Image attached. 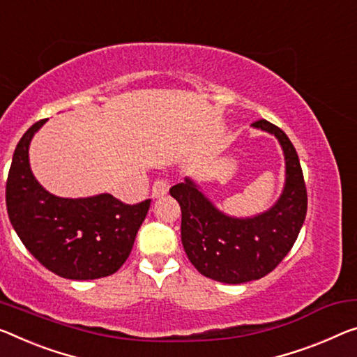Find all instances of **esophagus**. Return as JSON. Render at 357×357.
Wrapping results in <instances>:
<instances>
[{
    "mask_svg": "<svg viewBox=\"0 0 357 357\" xmlns=\"http://www.w3.org/2000/svg\"><path fill=\"white\" fill-rule=\"evenodd\" d=\"M169 191V183L166 180H156L155 183H153V188H151V196L153 197H161L164 195H167Z\"/></svg>",
    "mask_w": 357,
    "mask_h": 357,
    "instance_id": "1",
    "label": "esophagus"
}]
</instances>
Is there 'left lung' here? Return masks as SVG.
Masks as SVG:
<instances>
[{"instance_id": "8db88e82", "label": "left lung", "mask_w": 357, "mask_h": 357, "mask_svg": "<svg viewBox=\"0 0 357 357\" xmlns=\"http://www.w3.org/2000/svg\"><path fill=\"white\" fill-rule=\"evenodd\" d=\"M252 128L274 135L282 148L286 180L278 201L260 213L233 217L202 193L193 178L174 185L182 209V244L193 266L225 284L255 281L273 271L292 249L306 217V186L297 151L278 126L260 119Z\"/></svg>"}]
</instances>
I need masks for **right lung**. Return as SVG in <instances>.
<instances>
[{
    "label": "right lung",
    "instance_id": "right-lung-1",
    "mask_svg": "<svg viewBox=\"0 0 357 357\" xmlns=\"http://www.w3.org/2000/svg\"><path fill=\"white\" fill-rule=\"evenodd\" d=\"M46 121L33 124L15 146L6 183L9 220L30 254L57 276H109L128 260L151 201L129 206L108 193L75 199L49 193L29 158L33 135Z\"/></svg>",
    "mask_w": 357,
    "mask_h": 357
}]
</instances>
